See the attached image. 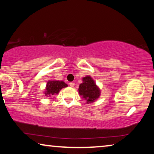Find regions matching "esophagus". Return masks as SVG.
I'll use <instances>...</instances> for the list:
<instances>
[{
  "mask_svg": "<svg viewBox=\"0 0 154 154\" xmlns=\"http://www.w3.org/2000/svg\"><path fill=\"white\" fill-rule=\"evenodd\" d=\"M69 85H70V87H74V85H75V83H74V82H70V83H69Z\"/></svg>",
  "mask_w": 154,
  "mask_h": 154,
  "instance_id": "obj_1",
  "label": "esophagus"
}]
</instances>
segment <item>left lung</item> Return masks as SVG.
<instances>
[{
	"label": "left lung",
	"instance_id": "1",
	"mask_svg": "<svg viewBox=\"0 0 154 154\" xmlns=\"http://www.w3.org/2000/svg\"><path fill=\"white\" fill-rule=\"evenodd\" d=\"M79 92L80 95L87 100V104L96 101L100 95V89L89 75L82 78V83L80 85Z\"/></svg>",
	"mask_w": 154,
	"mask_h": 154
}]
</instances>
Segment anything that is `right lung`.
<instances>
[{"instance_id": "1", "label": "right lung", "mask_w": 154, "mask_h": 154, "mask_svg": "<svg viewBox=\"0 0 154 154\" xmlns=\"http://www.w3.org/2000/svg\"><path fill=\"white\" fill-rule=\"evenodd\" d=\"M67 85L63 81H59V80H49L47 82L46 85L45 91H44L45 95L47 97H51L54 94L59 93L61 89L64 87H67Z\"/></svg>"}]
</instances>
